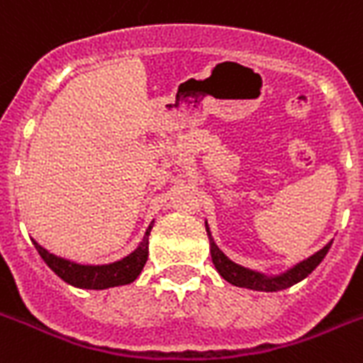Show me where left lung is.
I'll return each instance as SVG.
<instances>
[{"mask_svg": "<svg viewBox=\"0 0 363 363\" xmlns=\"http://www.w3.org/2000/svg\"><path fill=\"white\" fill-rule=\"evenodd\" d=\"M207 235L211 237V231L207 228ZM332 242H328L323 250H319L317 253H313L311 257H308L306 261L298 263L296 267H293L291 270H287L285 274H279V276H274V278H268L264 274H259L255 270H250V268H244L240 264L233 263L231 259H228L223 255V252L218 248L214 240L211 238V255L212 263L216 267V270L220 272L225 281L237 285V287H246L253 289V291H267V293H272V291H281V289H287L291 285L298 284L304 278H308L309 274L313 272L315 268L319 267V263L325 259V255L328 253Z\"/></svg>", "mask_w": 363, "mask_h": 363, "instance_id": "8db88e82", "label": "left lung"}]
</instances>
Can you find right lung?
Segmentation results:
<instances>
[{
  "instance_id": "obj_1",
  "label": "right lung",
  "mask_w": 363,
  "mask_h": 363,
  "mask_svg": "<svg viewBox=\"0 0 363 363\" xmlns=\"http://www.w3.org/2000/svg\"><path fill=\"white\" fill-rule=\"evenodd\" d=\"M151 229L152 223L143 235V240L140 242V246L130 255H126L121 261H115V263L110 264L72 263V261H67V259L50 253L48 250H44L35 240L33 244L44 263L48 264L63 281L79 289H96V291H100V289L117 287V285H128L140 276L147 263V257H149V235H151Z\"/></svg>"
}]
</instances>
